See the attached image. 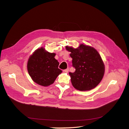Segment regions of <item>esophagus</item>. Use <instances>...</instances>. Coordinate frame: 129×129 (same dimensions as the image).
I'll list each match as a JSON object with an SVG mask.
<instances>
[{"instance_id": "1", "label": "esophagus", "mask_w": 129, "mask_h": 129, "mask_svg": "<svg viewBox=\"0 0 129 129\" xmlns=\"http://www.w3.org/2000/svg\"><path fill=\"white\" fill-rule=\"evenodd\" d=\"M69 69H68V68H67V69L63 70V72L64 73H68V72H69Z\"/></svg>"}]
</instances>
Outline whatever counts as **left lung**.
<instances>
[{
  "mask_svg": "<svg viewBox=\"0 0 129 129\" xmlns=\"http://www.w3.org/2000/svg\"><path fill=\"white\" fill-rule=\"evenodd\" d=\"M70 52L74 72H69L73 86L80 91L91 90L102 81L105 73V64L98 52L93 47L81 44L74 48L66 46Z\"/></svg>",
  "mask_w": 129,
  "mask_h": 129,
  "instance_id": "8db88e82",
  "label": "left lung"
}]
</instances>
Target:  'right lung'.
<instances>
[{
  "label": "right lung",
  "mask_w": 129,
  "mask_h": 129,
  "mask_svg": "<svg viewBox=\"0 0 129 129\" xmlns=\"http://www.w3.org/2000/svg\"><path fill=\"white\" fill-rule=\"evenodd\" d=\"M55 53H50L44 47L35 50L29 56L27 69L29 76L37 84L48 86L54 83L62 71L58 68Z\"/></svg>",
  "instance_id": "1"
}]
</instances>
